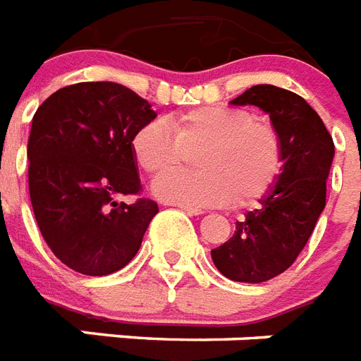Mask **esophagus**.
<instances>
[{
	"instance_id": "obj_1",
	"label": "esophagus",
	"mask_w": 361,
	"mask_h": 361,
	"mask_svg": "<svg viewBox=\"0 0 361 361\" xmlns=\"http://www.w3.org/2000/svg\"><path fill=\"white\" fill-rule=\"evenodd\" d=\"M178 209L184 210V212H186V214H190V216L203 214V210L197 209V207H186V204H178Z\"/></svg>"
}]
</instances>
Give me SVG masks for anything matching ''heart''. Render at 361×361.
<instances>
[{
	"label": "heart",
	"instance_id": "b5f03b06",
	"mask_svg": "<svg viewBox=\"0 0 361 361\" xmlns=\"http://www.w3.org/2000/svg\"><path fill=\"white\" fill-rule=\"evenodd\" d=\"M141 126L132 140L137 166L151 177L175 171L186 152H199V173H175L154 183L158 199L186 207L253 204L274 188L283 169V145L274 126L252 111L201 106ZM172 130L169 131V128Z\"/></svg>",
	"mask_w": 361,
	"mask_h": 361
}]
</instances>
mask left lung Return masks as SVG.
Wrapping results in <instances>:
<instances>
[{
    "mask_svg": "<svg viewBox=\"0 0 361 361\" xmlns=\"http://www.w3.org/2000/svg\"><path fill=\"white\" fill-rule=\"evenodd\" d=\"M231 104L257 106L270 117L283 145V169L261 207L236 221L235 235L210 255L226 278L262 283L285 272L310 240L326 204L336 147L315 109L287 89L253 85Z\"/></svg>",
    "mask_w": 361,
    "mask_h": 361,
    "instance_id": "1",
    "label": "left lung"
}]
</instances>
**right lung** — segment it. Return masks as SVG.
<instances>
[{
  "instance_id": "add662e5",
  "label": "right lung",
  "mask_w": 361,
  "mask_h": 361,
  "mask_svg": "<svg viewBox=\"0 0 361 361\" xmlns=\"http://www.w3.org/2000/svg\"><path fill=\"white\" fill-rule=\"evenodd\" d=\"M157 119L151 104L114 82H83L40 104L27 141L35 220L59 261L108 276L134 259L158 204L137 194L132 140Z\"/></svg>"
}]
</instances>
